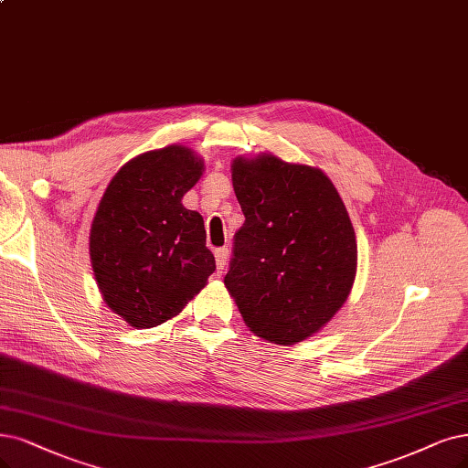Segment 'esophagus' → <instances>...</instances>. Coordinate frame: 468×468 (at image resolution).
<instances>
[{
    "instance_id": "obj_1",
    "label": "esophagus",
    "mask_w": 468,
    "mask_h": 468,
    "mask_svg": "<svg viewBox=\"0 0 468 468\" xmlns=\"http://www.w3.org/2000/svg\"><path fill=\"white\" fill-rule=\"evenodd\" d=\"M214 254H216V270H218V273L221 275V273H223V270L228 268L229 250H228V249H218Z\"/></svg>"
}]
</instances>
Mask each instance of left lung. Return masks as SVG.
Returning <instances> with one entry per match:
<instances>
[{
    "label": "left lung",
    "mask_w": 468,
    "mask_h": 468,
    "mask_svg": "<svg viewBox=\"0 0 468 468\" xmlns=\"http://www.w3.org/2000/svg\"><path fill=\"white\" fill-rule=\"evenodd\" d=\"M245 223L225 287L249 330L275 345L318 334L347 301L356 235L337 188L318 167L273 154L231 162Z\"/></svg>",
    "instance_id": "1"
}]
</instances>
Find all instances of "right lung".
Instances as JSON below:
<instances>
[{
  "instance_id": "add662e5",
  "label": "right lung",
  "mask_w": 468,
  "mask_h": 468,
  "mask_svg": "<svg viewBox=\"0 0 468 468\" xmlns=\"http://www.w3.org/2000/svg\"><path fill=\"white\" fill-rule=\"evenodd\" d=\"M202 173L193 148L150 150L119 167L96 207L94 280L103 303L136 330L176 318L216 270L202 216L181 202Z\"/></svg>"
}]
</instances>
